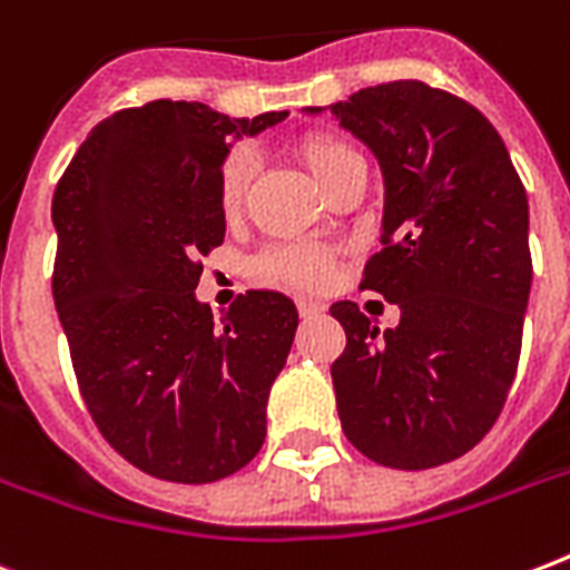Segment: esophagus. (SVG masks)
I'll return each mask as SVG.
<instances>
[{"label":"esophagus","mask_w":570,"mask_h":570,"mask_svg":"<svg viewBox=\"0 0 570 570\" xmlns=\"http://www.w3.org/2000/svg\"><path fill=\"white\" fill-rule=\"evenodd\" d=\"M298 313H302L304 320H307V316H316V313H322V304L320 302H313V298H298Z\"/></svg>","instance_id":"34e87169"}]
</instances>
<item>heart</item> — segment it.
Masks as SVG:
<instances>
[{
  "label": "heart",
  "instance_id": "b5f03b06",
  "mask_svg": "<svg viewBox=\"0 0 570 570\" xmlns=\"http://www.w3.org/2000/svg\"><path fill=\"white\" fill-rule=\"evenodd\" d=\"M298 154H302L311 174L325 189L346 171L348 165L361 163V156L346 141H340L334 136L302 138ZM254 171H257V156L250 154L248 147H236L233 154H227V159L222 163V171H218V206H222L224 215L239 213L245 197H248ZM257 268L259 275H266L268 281L302 286V289H316V286L328 281L331 257L316 245H277V248H268L257 259Z\"/></svg>",
  "mask_w": 570,
  "mask_h": 570
}]
</instances>
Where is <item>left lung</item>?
Listing matches in <instances>:
<instances>
[{
    "mask_svg": "<svg viewBox=\"0 0 570 570\" xmlns=\"http://www.w3.org/2000/svg\"><path fill=\"white\" fill-rule=\"evenodd\" d=\"M331 111L384 177L381 250L361 289L399 304L384 334L355 302L331 304L346 331L331 364L340 423L375 464L438 468L491 432L518 373L532 284L527 189L491 120L450 91L399 79Z\"/></svg>",
    "mask_w": 570,
    "mask_h": 570,
    "instance_id": "1",
    "label": "left lung"
}]
</instances>
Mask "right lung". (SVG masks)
I'll return each instance as SVG.
<instances>
[{
	"mask_svg": "<svg viewBox=\"0 0 570 570\" xmlns=\"http://www.w3.org/2000/svg\"><path fill=\"white\" fill-rule=\"evenodd\" d=\"M286 111L227 118L154 100L100 120L52 197V298L88 414L150 476L204 485L266 441V402L298 311L248 289L222 322L195 298L200 259L224 242L218 171L230 138Z\"/></svg>",
	"mask_w": 570,
	"mask_h": 570,
	"instance_id": "add662e5",
	"label": "right lung"
}]
</instances>
